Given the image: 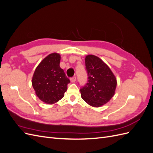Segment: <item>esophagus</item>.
Masks as SVG:
<instances>
[{"instance_id": "esophagus-1", "label": "esophagus", "mask_w": 153, "mask_h": 153, "mask_svg": "<svg viewBox=\"0 0 153 153\" xmlns=\"http://www.w3.org/2000/svg\"><path fill=\"white\" fill-rule=\"evenodd\" d=\"M76 80V77H72V78H70V81H71V82H72V83L75 82Z\"/></svg>"}]
</instances>
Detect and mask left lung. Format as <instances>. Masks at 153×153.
<instances>
[{
	"instance_id": "1",
	"label": "left lung",
	"mask_w": 153,
	"mask_h": 153,
	"mask_svg": "<svg viewBox=\"0 0 153 153\" xmlns=\"http://www.w3.org/2000/svg\"><path fill=\"white\" fill-rule=\"evenodd\" d=\"M85 62L89 80L80 89L81 97L89 105L100 107L115 94L117 79L107 64L96 55H87Z\"/></svg>"
}]
</instances>
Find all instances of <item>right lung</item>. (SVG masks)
<instances>
[{
  "label": "right lung",
  "instance_id": "add662e5",
  "mask_svg": "<svg viewBox=\"0 0 153 153\" xmlns=\"http://www.w3.org/2000/svg\"><path fill=\"white\" fill-rule=\"evenodd\" d=\"M61 55L50 53L36 67L32 85L36 96L43 102L52 105L61 100L70 81L60 67Z\"/></svg>",
  "mask_w": 153,
  "mask_h": 153
}]
</instances>
